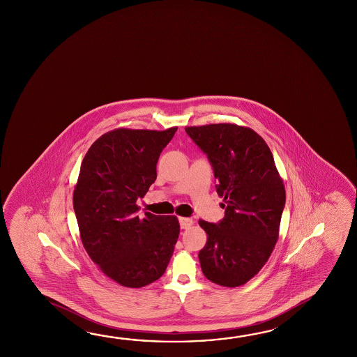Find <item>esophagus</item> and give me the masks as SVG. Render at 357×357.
Instances as JSON below:
<instances>
[{
	"label": "esophagus",
	"instance_id": "34e87169",
	"mask_svg": "<svg viewBox=\"0 0 357 357\" xmlns=\"http://www.w3.org/2000/svg\"><path fill=\"white\" fill-rule=\"evenodd\" d=\"M179 224H181V229L190 228L193 225V219L190 218H179Z\"/></svg>",
	"mask_w": 357,
	"mask_h": 357
}]
</instances>
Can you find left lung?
<instances>
[{
  "mask_svg": "<svg viewBox=\"0 0 357 357\" xmlns=\"http://www.w3.org/2000/svg\"><path fill=\"white\" fill-rule=\"evenodd\" d=\"M185 132L208 155L225 208L218 224L199 220L206 233L198 255L202 271L220 287L244 285L268 261L279 238L285 187L273 153L257 132L233 123Z\"/></svg>",
  "mask_w": 357,
  "mask_h": 357,
  "instance_id": "obj_1",
  "label": "left lung"
}]
</instances>
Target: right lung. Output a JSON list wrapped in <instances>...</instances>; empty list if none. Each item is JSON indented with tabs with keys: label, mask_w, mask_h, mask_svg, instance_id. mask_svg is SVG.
Segmentation results:
<instances>
[{
	"label": "right lung",
	"mask_w": 357,
	"mask_h": 357,
	"mask_svg": "<svg viewBox=\"0 0 357 357\" xmlns=\"http://www.w3.org/2000/svg\"><path fill=\"white\" fill-rule=\"evenodd\" d=\"M178 127L118 128L86 153L73 192L83 246L103 274L142 287L164 274L179 236L176 215H138L137 200L157 179V162Z\"/></svg>",
	"instance_id": "obj_1"
}]
</instances>
